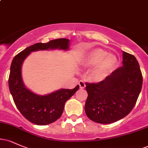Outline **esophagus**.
I'll list each match as a JSON object with an SVG mask.
<instances>
[{
  "instance_id": "1",
  "label": "esophagus",
  "mask_w": 148,
  "mask_h": 148,
  "mask_svg": "<svg viewBox=\"0 0 148 148\" xmlns=\"http://www.w3.org/2000/svg\"><path fill=\"white\" fill-rule=\"evenodd\" d=\"M79 85L81 89H84V88H85V87H86V84H85L84 81H80L79 83Z\"/></svg>"
}]
</instances>
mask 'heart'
I'll return each mask as SVG.
<instances>
[{
  "label": "heart",
  "instance_id": "1",
  "mask_svg": "<svg viewBox=\"0 0 148 148\" xmlns=\"http://www.w3.org/2000/svg\"><path fill=\"white\" fill-rule=\"evenodd\" d=\"M118 62V58L113 53L106 52L101 48H95L85 56L81 63L87 68H92L90 72L91 79L100 82L111 75Z\"/></svg>",
  "mask_w": 148,
  "mask_h": 148
}]
</instances>
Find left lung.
<instances>
[{"label":"left lung","instance_id":"1","mask_svg":"<svg viewBox=\"0 0 148 148\" xmlns=\"http://www.w3.org/2000/svg\"><path fill=\"white\" fill-rule=\"evenodd\" d=\"M143 77L135 56L123 51V67L98 84L86 83V114L100 124H111L127 116L141 91Z\"/></svg>","mask_w":148,"mask_h":148}]
</instances>
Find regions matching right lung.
Masks as SVG:
<instances>
[{
	"label": "right lung",
	"instance_id": "1",
	"mask_svg": "<svg viewBox=\"0 0 148 148\" xmlns=\"http://www.w3.org/2000/svg\"><path fill=\"white\" fill-rule=\"evenodd\" d=\"M68 39L61 38L51 40L47 43H37L27 47L13 58L10 67L9 88L18 111L32 123L47 125L60 118L66 101L75 94L79 86L74 89L58 90L49 94L40 95L25 87L22 79V65L30 53L37 51H68Z\"/></svg>",
	"mask_w": 148,
	"mask_h": 148
}]
</instances>
